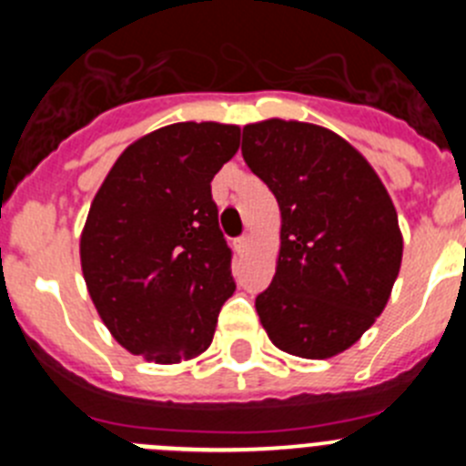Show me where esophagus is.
I'll return each mask as SVG.
<instances>
[{"label":"esophagus","instance_id":"obj_1","mask_svg":"<svg viewBox=\"0 0 466 466\" xmlns=\"http://www.w3.org/2000/svg\"><path fill=\"white\" fill-rule=\"evenodd\" d=\"M249 245H252V238H249V236L238 238V240H236V252L238 254H245L247 249H249Z\"/></svg>","mask_w":466,"mask_h":466}]
</instances>
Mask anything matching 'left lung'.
<instances>
[{
    "instance_id": "8db88e82",
    "label": "left lung",
    "mask_w": 466,
    "mask_h": 466,
    "mask_svg": "<svg viewBox=\"0 0 466 466\" xmlns=\"http://www.w3.org/2000/svg\"><path fill=\"white\" fill-rule=\"evenodd\" d=\"M242 158L282 214L278 270L257 296L263 329L289 355H339L390 299L403 252L397 209L364 156L327 127L252 123Z\"/></svg>"
}]
</instances>
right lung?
<instances>
[{"label":"right lung","mask_w":466,"mask_h":466,"mask_svg":"<svg viewBox=\"0 0 466 466\" xmlns=\"http://www.w3.org/2000/svg\"><path fill=\"white\" fill-rule=\"evenodd\" d=\"M238 147V126H166L130 144L95 193L81 268L127 352L177 364L212 343L236 279L209 182Z\"/></svg>","instance_id":"add662e5"}]
</instances>
